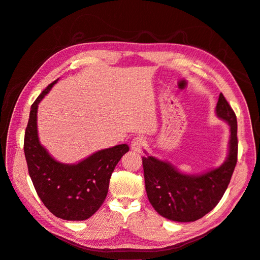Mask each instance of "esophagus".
Masks as SVG:
<instances>
[{
    "label": "esophagus",
    "instance_id": "34e87169",
    "mask_svg": "<svg viewBox=\"0 0 260 260\" xmlns=\"http://www.w3.org/2000/svg\"><path fill=\"white\" fill-rule=\"evenodd\" d=\"M144 144H145V141L142 137H136L133 139V141L131 143V149L136 153H141Z\"/></svg>",
    "mask_w": 260,
    "mask_h": 260
}]
</instances>
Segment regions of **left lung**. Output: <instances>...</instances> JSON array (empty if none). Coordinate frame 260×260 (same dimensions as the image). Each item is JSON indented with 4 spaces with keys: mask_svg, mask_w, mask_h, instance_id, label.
<instances>
[{
    "mask_svg": "<svg viewBox=\"0 0 260 260\" xmlns=\"http://www.w3.org/2000/svg\"><path fill=\"white\" fill-rule=\"evenodd\" d=\"M216 115L228 122L231 131L229 154L220 167L202 174H186L168 161L142 157L146 194L164 218L175 222L197 221L217 206L228 189L237 164L238 139L236 115L222 93Z\"/></svg>",
    "mask_w": 260,
    "mask_h": 260,
    "instance_id": "obj_1",
    "label": "left lung"
}]
</instances>
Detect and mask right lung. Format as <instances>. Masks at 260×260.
I'll return each instance as SVG.
<instances>
[{
	"mask_svg": "<svg viewBox=\"0 0 260 260\" xmlns=\"http://www.w3.org/2000/svg\"><path fill=\"white\" fill-rule=\"evenodd\" d=\"M56 80L32 103L24 136V154L28 173L42 203L55 217L83 221L103 204L110 176L121 157L128 152L127 144H119L88 156L77 164H62L41 145L37 129V111Z\"/></svg>",
	"mask_w": 260,
	"mask_h": 260,
	"instance_id": "1",
	"label": "right lung"
}]
</instances>
